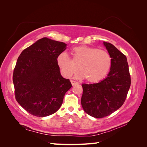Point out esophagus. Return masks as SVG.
I'll use <instances>...</instances> for the list:
<instances>
[{
	"mask_svg": "<svg viewBox=\"0 0 147 147\" xmlns=\"http://www.w3.org/2000/svg\"><path fill=\"white\" fill-rule=\"evenodd\" d=\"M70 82H71V84H72V85H75V84H78V83L77 82H75V81H74V80H70Z\"/></svg>",
	"mask_w": 147,
	"mask_h": 147,
	"instance_id": "34e87169",
	"label": "esophagus"
}]
</instances>
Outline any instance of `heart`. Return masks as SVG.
<instances>
[{
    "label": "heart",
    "instance_id": "1",
    "mask_svg": "<svg viewBox=\"0 0 147 147\" xmlns=\"http://www.w3.org/2000/svg\"><path fill=\"white\" fill-rule=\"evenodd\" d=\"M72 60L65 53L57 57V63L64 77L69 78L79 69L81 72L77 75L80 79L86 78L88 82L97 83L104 79L109 74L112 58L105 50L87 46H79L71 51Z\"/></svg>",
    "mask_w": 147,
    "mask_h": 147
}]
</instances>
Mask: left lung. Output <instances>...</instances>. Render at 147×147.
I'll return each instance as SVG.
<instances>
[{"instance_id": "obj_1", "label": "left lung", "mask_w": 147, "mask_h": 147, "mask_svg": "<svg viewBox=\"0 0 147 147\" xmlns=\"http://www.w3.org/2000/svg\"><path fill=\"white\" fill-rule=\"evenodd\" d=\"M104 45L112 58L107 77L97 83L82 84V107L87 114L96 118L109 116L121 107L131 86L126 56L112 43L104 42Z\"/></svg>"}]
</instances>
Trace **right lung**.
Masks as SVG:
<instances>
[{
    "label": "right lung",
    "instance_id": "1",
    "mask_svg": "<svg viewBox=\"0 0 147 147\" xmlns=\"http://www.w3.org/2000/svg\"><path fill=\"white\" fill-rule=\"evenodd\" d=\"M67 44L43 37L22 51L13 74L15 98L30 114L45 117L55 113L72 87L62 77L57 57Z\"/></svg>",
    "mask_w": 147,
    "mask_h": 147
}]
</instances>
